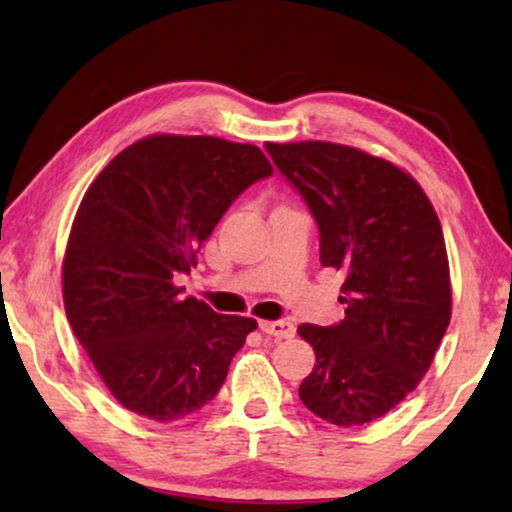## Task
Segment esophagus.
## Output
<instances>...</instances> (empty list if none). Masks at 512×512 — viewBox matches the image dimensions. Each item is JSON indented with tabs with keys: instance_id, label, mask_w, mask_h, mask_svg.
<instances>
[{
	"instance_id": "1",
	"label": "esophagus",
	"mask_w": 512,
	"mask_h": 512,
	"mask_svg": "<svg viewBox=\"0 0 512 512\" xmlns=\"http://www.w3.org/2000/svg\"><path fill=\"white\" fill-rule=\"evenodd\" d=\"M258 328H261L265 335H272V338H277V340L293 338V333H296V326H293L291 321H286V319L261 321V324H258Z\"/></svg>"
}]
</instances>
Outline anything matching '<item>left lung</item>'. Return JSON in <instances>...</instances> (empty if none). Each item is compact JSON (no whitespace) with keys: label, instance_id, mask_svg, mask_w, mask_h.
<instances>
[{"label":"left lung","instance_id":"obj_1","mask_svg":"<svg viewBox=\"0 0 512 512\" xmlns=\"http://www.w3.org/2000/svg\"><path fill=\"white\" fill-rule=\"evenodd\" d=\"M265 151L317 223L321 265L345 272V319L298 326L317 354L298 396L328 424H368L417 387L450 326L443 228L417 181L387 160L331 142Z\"/></svg>","mask_w":512,"mask_h":512}]
</instances>
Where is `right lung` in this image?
<instances>
[{"mask_svg":"<svg viewBox=\"0 0 512 512\" xmlns=\"http://www.w3.org/2000/svg\"><path fill=\"white\" fill-rule=\"evenodd\" d=\"M272 165L258 146L153 135L118 153L83 195L62 263L65 312L123 408L177 422L205 408L258 326L193 296L177 277L228 207Z\"/></svg>","mask_w":512,"mask_h":512,"instance_id":"obj_1","label":"right lung"}]
</instances>
